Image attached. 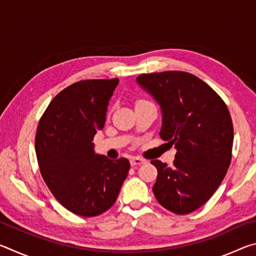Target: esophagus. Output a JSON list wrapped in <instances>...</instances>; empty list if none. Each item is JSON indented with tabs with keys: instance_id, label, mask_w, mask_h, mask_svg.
<instances>
[{
	"instance_id": "34e87169",
	"label": "esophagus",
	"mask_w": 256,
	"mask_h": 256,
	"mask_svg": "<svg viewBox=\"0 0 256 256\" xmlns=\"http://www.w3.org/2000/svg\"><path fill=\"white\" fill-rule=\"evenodd\" d=\"M146 160L144 159H141L138 157H133L130 159V164H131V166H140V164H144Z\"/></svg>"
}]
</instances>
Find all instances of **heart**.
Returning <instances> with one entry per match:
<instances>
[{
    "instance_id": "obj_1",
    "label": "heart",
    "mask_w": 256,
    "mask_h": 256,
    "mask_svg": "<svg viewBox=\"0 0 256 256\" xmlns=\"http://www.w3.org/2000/svg\"><path fill=\"white\" fill-rule=\"evenodd\" d=\"M138 102H141V100H138Z\"/></svg>"
}]
</instances>
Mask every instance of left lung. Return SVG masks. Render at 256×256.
Wrapping results in <instances>:
<instances>
[{
    "mask_svg": "<svg viewBox=\"0 0 256 256\" xmlns=\"http://www.w3.org/2000/svg\"><path fill=\"white\" fill-rule=\"evenodd\" d=\"M136 81L162 107L160 136L177 149L172 167L151 160L158 170L154 194L167 210L188 214L204 204L226 176L234 141L230 112L210 86L190 73H148Z\"/></svg>",
    "mask_w": 256,
    "mask_h": 256,
    "instance_id": "1",
    "label": "left lung"
}]
</instances>
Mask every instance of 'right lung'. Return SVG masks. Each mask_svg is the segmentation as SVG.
I'll list each match as a JSON object with an SVG mask.
<instances>
[{
	"mask_svg": "<svg viewBox=\"0 0 256 256\" xmlns=\"http://www.w3.org/2000/svg\"><path fill=\"white\" fill-rule=\"evenodd\" d=\"M118 79L81 80L55 96L38 123L34 148L40 174L54 198L82 216L102 214L114 204L128 176V159L94 151L105 125L108 102Z\"/></svg>",
	"mask_w": 256,
	"mask_h": 256,
	"instance_id": "obj_1",
	"label": "right lung"
}]
</instances>
